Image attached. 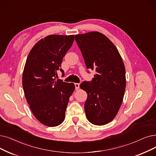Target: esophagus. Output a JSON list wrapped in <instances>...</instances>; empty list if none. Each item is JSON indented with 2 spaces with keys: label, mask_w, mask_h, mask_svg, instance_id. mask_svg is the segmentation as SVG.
Wrapping results in <instances>:
<instances>
[{
  "label": "esophagus",
  "mask_w": 156,
  "mask_h": 156,
  "mask_svg": "<svg viewBox=\"0 0 156 156\" xmlns=\"http://www.w3.org/2000/svg\"><path fill=\"white\" fill-rule=\"evenodd\" d=\"M74 86H75V89L76 90H78L80 88V84L78 83H74Z\"/></svg>",
  "instance_id": "obj_1"
}]
</instances>
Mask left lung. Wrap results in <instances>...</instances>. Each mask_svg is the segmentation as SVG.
I'll use <instances>...</instances> for the list:
<instances>
[{"label":"left lung","mask_w":156,"mask_h":156,"mask_svg":"<svg viewBox=\"0 0 156 156\" xmlns=\"http://www.w3.org/2000/svg\"><path fill=\"white\" fill-rule=\"evenodd\" d=\"M87 69L96 74L80 87L87 94L84 108L90 123L105 125L115 117L126 89V69L116 46L106 36L90 32L75 36Z\"/></svg>","instance_id":"obj_1"}]
</instances>
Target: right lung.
Segmentation results:
<instances>
[{"label":"right lung","instance_id":"add662e5","mask_svg":"<svg viewBox=\"0 0 156 156\" xmlns=\"http://www.w3.org/2000/svg\"><path fill=\"white\" fill-rule=\"evenodd\" d=\"M74 35H50L33 46L24 67L22 85L34 115L43 124L55 127L62 123L74 85L55 80L62 58L71 47Z\"/></svg>","mask_w":156,"mask_h":156}]
</instances>
